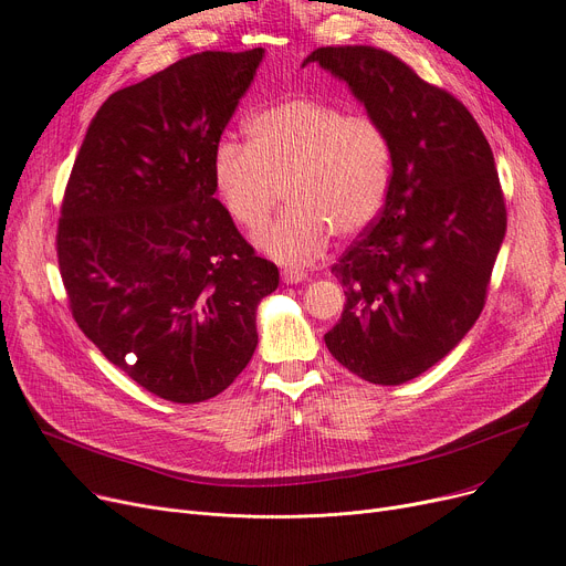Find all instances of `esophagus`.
<instances>
[{
	"mask_svg": "<svg viewBox=\"0 0 566 566\" xmlns=\"http://www.w3.org/2000/svg\"><path fill=\"white\" fill-rule=\"evenodd\" d=\"M307 280V273L305 271H298V268H286V271H282V282L284 284H301Z\"/></svg>",
	"mask_w": 566,
	"mask_h": 566,
	"instance_id": "obj_1",
	"label": "esophagus"
}]
</instances>
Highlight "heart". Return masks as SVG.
<instances>
[{
	"mask_svg": "<svg viewBox=\"0 0 566 566\" xmlns=\"http://www.w3.org/2000/svg\"><path fill=\"white\" fill-rule=\"evenodd\" d=\"M248 144L224 139L213 154V184L227 213L245 229L261 227L284 188L286 211L254 233V245L289 265L314 259L331 233L367 229L392 178V144L367 114L318 98H289L252 114Z\"/></svg>",
	"mask_w": 566,
	"mask_h": 566,
	"instance_id": "b5f03b06",
	"label": "heart"
}]
</instances>
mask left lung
Listing matches in <instances>:
<instances>
[{
    "instance_id": "left-lung-1",
    "label": "left lung",
    "mask_w": 566,
    "mask_h": 566,
    "mask_svg": "<svg viewBox=\"0 0 566 566\" xmlns=\"http://www.w3.org/2000/svg\"><path fill=\"white\" fill-rule=\"evenodd\" d=\"M392 144L378 220L333 265L346 305L325 346L355 376L401 385L440 363L480 318L507 231L491 146L452 94L369 45L318 48Z\"/></svg>"
}]
</instances>
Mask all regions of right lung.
Returning <instances> with one entry per match:
<instances>
[{
  "mask_svg": "<svg viewBox=\"0 0 566 566\" xmlns=\"http://www.w3.org/2000/svg\"><path fill=\"white\" fill-rule=\"evenodd\" d=\"M263 48L199 52L114 92L88 124L56 231L80 331L151 395L206 401L252 360L280 284L216 199L213 154Z\"/></svg>",
  "mask_w": 566,
  "mask_h": 566,
  "instance_id": "add662e5",
  "label": "right lung"
}]
</instances>
